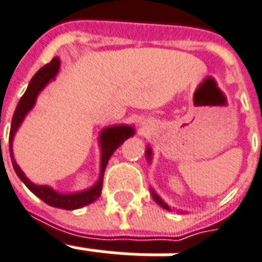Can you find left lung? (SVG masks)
<instances>
[{
	"label": "left lung",
	"mask_w": 262,
	"mask_h": 262,
	"mask_svg": "<svg viewBox=\"0 0 262 262\" xmlns=\"http://www.w3.org/2000/svg\"><path fill=\"white\" fill-rule=\"evenodd\" d=\"M145 155H147V159H148V162H151V158H152V149L149 148V147H147V152H145ZM151 193H152V198H154V201L159 205V206H162L163 209H166V210H170V207L167 206L166 203L163 202L162 199L161 198L158 196L157 193L154 192V189H151Z\"/></svg>",
	"instance_id": "obj_1"
}]
</instances>
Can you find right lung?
Segmentation results:
<instances>
[{
  "label": "right lung",
  "instance_id": "1",
  "mask_svg": "<svg viewBox=\"0 0 262 262\" xmlns=\"http://www.w3.org/2000/svg\"><path fill=\"white\" fill-rule=\"evenodd\" d=\"M60 60L59 57H53L51 63L43 66L42 69H39L35 73L31 81H30L27 91L25 95L21 96V99L17 103V107L15 110L13 118H12L11 132H9V154H11L12 165L15 169L16 174L19 176V179L26 184V187L37 195L39 199H42L43 202L49 205V206L59 207V209H66V210H74V209H79V207L86 206L89 203L95 202L96 199L100 196L101 188H103V177H104V170L108 159L114 154V151L122 144L123 141L132 136L135 135V129L129 125H115V126L104 127L101 133H100L99 143H100V151H101V161H100V177L93 187L79 192L73 193H60L55 191L48 185H37L31 183L26 174L21 171L19 165L16 163L15 157H13V149H12V143H13V137H15L16 132L19 126L23 122L25 117L29 114V111L35 105V100L39 92L42 91L43 88L47 86L48 83L51 82L52 79L59 73Z\"/></svg>",
  "mask_w": 262,
  "mask_h": 262
}]
</instances>
